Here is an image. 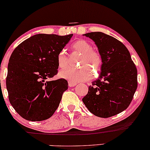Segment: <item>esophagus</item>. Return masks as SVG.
Masks as SVG:
<instances>
[{"label":"esophagus","mask_w":150,"mask_h":150,"mask_svg":"<svg viewBox=\"0 0 150 150\" xmlns=\"http://www.w3.org/2000/svg\"><path fill=\"white\" fill-rule=\"evenodd\" d=\"M77 85V83L76 82H68V86H69L70 87H75V85Z\"/></svg>","instance_id":"esophagus-1"}]
</instances>
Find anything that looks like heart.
<instances>
[{"label":"heart","mask_w":150,"mask_h":150,"mask_svg":"<svg viewBox=\"0 0 150 150\" xmlns=\"http://www.w3.org/2000/svg\"><path fill=\"white\" fill-rule=\"evenodd\" d=\"M73 51L80 53L78 65H82L79 68H67L59 72L58 75L61 78L73 82H84L91 79L94 74L99 71L101 65V57L99 52L92 49L90 43L83 39L77 40L71 46ZM57 63L60 68H63L68 65V58L64 51H61L57 56Z\"/></svg>","instance_id":"b5f03b06"}]
</instances>
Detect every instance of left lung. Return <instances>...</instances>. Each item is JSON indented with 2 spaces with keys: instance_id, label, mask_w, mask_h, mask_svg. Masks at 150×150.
Instances as JSON below:
<instances>
[{
  "instance_id": "8db88e82",
  "label": "left lung",
  "mask_w": 150,
  "mask_h": 150,
  "mask_svg": "<svg viewBox=\"0 0 150 150\" xmlns=\"http://www.w3.org/2000/svg\"><path fill=\"white\" fill-rule=\"evenodd\" d=\"M97 46L101 73L82 99L91 113L108 118L126 109L137 87V71L128 49L116 38L103 32L83 34Z\"/></svg>"
}]
</instances>
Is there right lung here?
Returning <instances> with one entry per match:
<instances>
[{"label": "right lung", "instance_id": "obj_1", "mask_svg": "<svg viewBox=\"0 0 150 150\" xmlns=\"http://www.w3.org/2000/svg\"><path fill=\"white\" fill-rule=\"evenodd\" d=\"M73 34H38L22 42L12 53L6 87L10 104L22 118L31 121L48 119L68 88L65 79L48 81L58 73L57 56Z\"/></svg>", "mask_w": 150, "mask_h": 150}]
</instances>
